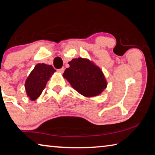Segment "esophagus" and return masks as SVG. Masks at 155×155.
<instances>
[{
    "label": "esophagus",
    "instance_id": "1",
    "mask_svg": "<svg viewBox=\"0 0 155 155\" xmlns=\"http://www.w3.org/2000/svg\"><path fill=\"white\" fill-rule=\"evenodd\" d=\"M64 70H65V68H60V69L58 70V72H60V73H64Z\"/></svg>",
    "mask_w": 155,
    "mask_h": 155
}]
</instances>
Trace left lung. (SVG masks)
I'll return each instance as SVG.
<instances>
[{
  "label": "left lung",
  "mask_w": 155,
  "mask_h": 155,
  "mask_svg": "<svg viewBox=\"0 0 155 155\" xmlns=\"http://www.w3.org/2000/svg\"><path fill=\"white\" fill-rule=\"evenodd\" d=\"M63 77L78 93L86 97L99 95L107 84L102 70L87 59H73Z\"/></svg>",
  "instance_id": "8db88e82"
}]
</instances>
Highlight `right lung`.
Masks as SVG:
<instances>
[{"label":"right lung","mask_w":155,"mask_h":155,"mask_svg":"<svg viewBox=\"0 0 155 155\" xmlns=\"http://www.w3.org/2000/svg\"><path fill=\"white\" fill-rule=\"evenodd\" d=\"M51 65L37 64L25 83V90L31 101H35L42 93L51 75L55 72Z\"/></svg>","instance_id":"1"}]
</instances>
